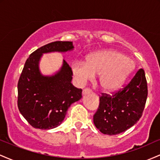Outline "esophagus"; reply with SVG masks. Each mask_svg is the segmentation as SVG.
Masks as SVG:
<instances>
[{
    "label": "esophagus",
    "mask_w": 160,
    "mask_h": 160,
    "mask_svg": "<svg viewBox=\"0 0 160 160\" xmlns=\"http://www.w3.org/2000/svg\"><path fill=\"white\" fill-rule=\"evenodd\" d=\"M91 92H92V90L90 89H89V88H85V89H82V95L87 94V93Z\"/></svg>",
    "instance_id": "1"
}]
</instances>
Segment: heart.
Wrapping results in <instances>:
<instances>
[{"label":"heart","mask_w":160,"mask_h":160,"mask_svg":"<svg viewBox=\"0 0 160 160\" xmlns=\"http://www.w3.org/2000/svg\"><path fill=\"white\" fill-rule=\"evenodd\" d=\"M132 68V60L114 50L98 51L89 55L86 62L77 60L71 65L73 76L79 86L99 74L101 86L108 91L119 89Z\"/></svg>","instance_id":"obj_1"}]
</instances>
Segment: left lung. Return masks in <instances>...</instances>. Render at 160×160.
<instances>
[{"mask_svg": "<svg viewBox=\"0 0 160 160\" xmlns=\"http://www.w3.org/2000/svg\"><path fill=\"white\" fill-rule=\"evenodd\" d=\"M148 98V83L143 68L129 82L111 95H99L93 122L104 135H117L135 125L142 116Z\"/></svg>", "mask_w": 160, "mask_h": 160, "instance_id": "obj_1", "label": "left lung"}]
</instances>
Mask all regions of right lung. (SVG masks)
Listing matches in <instances>:
<instances>
[{
	"label": "right lung",
	"mask_w": 160,
	"mask_h": 160,
	"mask_svg": "<svg viewBox=\"0 0 160 160\" xmlns=\"http://www.w3.org/2000/svg\"><path fill=\"white\" fill-rule=\"evenodd\" d=\"M74 48L71 41H55L33 52L25 62L18 82V108L31 126L50 129L62 123L68 108L82 98V89L71 83L72 71L64 60L52 77L40 74L38 62L43 53L66 52Z\"/></svg>",
	"instance_id": "1"
}]
</instances>
